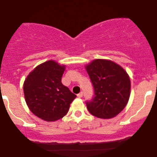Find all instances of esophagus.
<instances>
[{"label":"esophagus","mask_w":157,"mask_h":157,"mask_svg":"<svg viewBox=\"0 0 157 157\" xmlns=\"http://www.w3.org/2000/svg\"><path fill=\"white\" fill-rule=\"evenodd\" d=\"M77 97H78L79 98H81V97H83V93H82V92H80V94H77Z\"/></svg>","instance_id":"esophagus-1"}]
</instances>
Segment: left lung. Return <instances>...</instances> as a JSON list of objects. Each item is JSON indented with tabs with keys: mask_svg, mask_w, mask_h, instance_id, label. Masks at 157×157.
Wrapping results in <instances>:
<instances>
[{
	"mask_svg": "<svg viewBox=\"0 0 157 157\" xmlns=\"http://www.w3.org/2000/svg\"><path fill=\"white\" fill-rule=\"evenodd\" d=\"M94 86V97L86 101L92 115L110 119L119 114L128 103L130 80L120 65L109 60L97 59L86 66Z\"/></svg>",
	"mask_w": 157,
	"mask_h": 157,
	"instance_id": "left-lung-1",
	"label": "left lung"
}]
</instances>
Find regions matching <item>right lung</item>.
<instances>
[{
	"instance_id": "right-lung-1",
	"label": "right lung",
	"mask_w": 157,
	"mask_h": 157,
	"mask_svg": "<svg viewBox=\"0 0 157 157\" xmlns=\"http://www.w3.org/2000/svg\"><path fill=\"white\" fill-rule=\"evenodd\" d=\"M64 70V65L48 60L36 67L24 83V97L29 109L45 121L63 118L69 110L70 104L77 97L62 84Z\"/></svg>"
}]
</instances>
